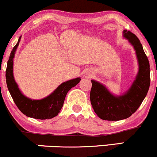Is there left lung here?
Wrapping results in <instances>:
<instances>
[{"mask_svg":"<svg viewBox=\"0 0 157 157\" xmlns=\"http://www.w3.org/2000/svg\"><path fill=\"white\" fill-rule=\"evenodd\" d=\"M123 37L134 46L139 64V71L130 89L122 95L115 96L105 86L91 80L90 100L97 116L103 120L118 121L128 118L146 97L150 86V64L140 40L130 31L124 30Z\"/></svg>","mask_w":157,"mask_h":157,"instance_id":"1","label":"left lung"}]
</instances>
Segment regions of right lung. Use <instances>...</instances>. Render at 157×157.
I'll return each instance as SVG.
<instances>
[{"label":"right lung","mask_w":157,"mask_h":157,"mask_svg":"<svg viewBox=\"0 0 157 157\" xmlns=\"http://www.w3.org/2000/svg\"><path fill=\"white\" fill-rule=\"evenodd\" d=\"M21 38V37H20L17 44L12 48L7 62L6 80L9 91L17 107L26 116L38 120L55 117L62 109L68 91L80 82V77L63 82L51 94L41 100H32L24 96L19 89L13 76V58Z\"/></svg>","instance_id":"add662e5"}]
</instances>
